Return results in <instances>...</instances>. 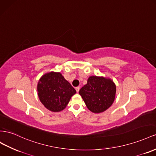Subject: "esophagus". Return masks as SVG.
I'll return each mask as SVG.
<instances>
[{
	"instance_id": "1",
	"label": "esophagus",
	"mask_w": 156,
	"mask_h": 156,
	"mask_svg": "<svg viewBox=\"0 0 156 156\" xmlns=\"http://www.w3.org/2000/svg\"><path fill=\"white\" fill-rule=\"evenodd\" d=\"M75 90H76L77 92H79V91L80 90V87H77L76 88H75Z\"/></svg>"
}]
</instances>
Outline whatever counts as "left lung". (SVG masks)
I'll list each match as a JSON object with an SVG mask.
<instances>
[{
	"instance_id": "1",
	"label": "left lung",
	"mask_w": 156,
	"mask_h": 156,
	"mask_svg": "<svg viewBox=\"0 0 156 156\" xmlns=\"http://www.w3.org/2000/svg\"><path fill=\"white\" fill-rule=\"evenodd\" d=\"M115 92L116 86L112 79L90 76L79 93L90 111L99 113L106 111L112 106L114 102Z\"/></svg>"
}]
</instances>
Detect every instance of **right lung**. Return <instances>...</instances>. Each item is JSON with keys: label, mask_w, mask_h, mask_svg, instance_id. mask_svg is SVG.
Masks as SVG:
<instances>
[{"label": "right lung", "mask_w": 156, "mask_h": 156, "mask_svg": "<svg viewBox=\"0 0 156 156\" xmlns=\"http://www.w3.org/2000/svg\"><path fill=\"white\" fill-rule=\"evenodd\" d=\"M39 100L48 110L58 112L68 104L76 90L60 72L51 71L45 73L37 85Z\"/></svg>", "instance_id": "add662e5"}]
</instances>
